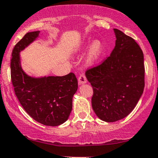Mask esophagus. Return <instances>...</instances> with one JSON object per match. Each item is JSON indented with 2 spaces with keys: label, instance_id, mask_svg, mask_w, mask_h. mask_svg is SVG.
Instances as JSON below:
<instances>
[{
  "label": "esophagus",
  "instance_id": "1",
  "mask_svg": "<svg viewBox=\"0 0 158 158\" xmlns=\"http://www.w3.org/2000/svg\"><path fill=\"white\" fill-rule=\"evenodd\" d=\"M87 82V80L86 76H85L84 74H82V75H80V77H78V83L80 85L81 84H84Z\"/></svg>",
  "mask_w": 158,
  "mask_h": 158
}]
</instances>
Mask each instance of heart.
<instances>
[{
  "label": "heart",
  "instance_id": "heart-1",
  "mask_svg": "<svg viewBox=\"0 0 158 158\" xmlns=\"http://www.w3.org/2000/svg\"><path fill=\"white\" fill-rule=\"evenodd\" d=\"M103 52V44L100 40H94L91 44L87 53L86 62L88 65H92L101 56Z\"/></svg>",
  "mask_w": 158,
  "mask_h": 158
}]
</instances>
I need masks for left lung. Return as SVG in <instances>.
<instances>
[{"label": "left lung", "mask_w": 158, "mask_h": 158, "mask_svg": "<svg viewBox=\"0 0 158 158\" xmlns=\"http://www.w3.org/2000/svg\"><path fill=\"white\" fill-rule=\"evenodd\" d=\"M115 46L101 64L86 72L93 88L92 106L106 122H115L134 109L144 89L143 53L131 37L114 29Z\"/></svg>", "instance_id": "left-lung-1"}]
</instances>
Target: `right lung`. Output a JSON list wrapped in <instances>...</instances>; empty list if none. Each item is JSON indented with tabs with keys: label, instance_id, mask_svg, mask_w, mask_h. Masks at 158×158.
Listing matches in <instances>:
<instances>
[{
	"label": "right lung",
	"instance_id": "add662e5",
	"mask_svg": "<svg viewBox=\"0 0 158 158\" xmlns=\"http://www.w3.org/2000/svg\"><path fill=\"white\" fill-rule=\"evenodd\" d=\"M40 31L28 32L15 46L11 59V79L15 95L24 110L45 126L57 127L66 122L72 109V98L77 90L75 74L33 77L20 65V52L36 40Z\"/></svg>",
	"mask_w": 158,
	"mask_h": 158
}]
</instances>
